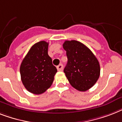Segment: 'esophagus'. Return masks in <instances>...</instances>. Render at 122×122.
<instances>
[{"mask_svg": "<svg viewBox=\"0 0 122 122\" xmlns=\"http://www.w3.org/2000/svg\"><path fill=\"white\" fill-rule=\"evenodd\" d=\"M63 66L62 64H60V65H59L58 66H57V70L58 71H62L63 70Z\"/></svg>", "mask_w": 122, "mask_h": 122, "instance_id": "esophagus-1", "label": "esophagus"}]
</instances>
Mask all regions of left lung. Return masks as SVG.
<instances>
[{
	"mask_svg": "<svg viewBox=\"0 0 122 122\" xmlns=\"http://www.w3.org/2000/svg\"><path fill=\"white\" fill-rule=\"evenodd\" d=\"M63 47L68 57L64 72L71 85L80 91L91 88L100 75V65L94 54L76 41H66Z\"/></svg>",
	"mask_w": 122,
	"mask_h": 122,
	"instance_id": "obj_1",
	"label": "left lung"
}]
</instances>
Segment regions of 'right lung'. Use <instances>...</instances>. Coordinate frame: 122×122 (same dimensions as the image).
Returning <instances> with one entry per match:
<instances>
[{
    "label": "right lung",
    "instance_id": "add662e5",
    "mask_svg": "<svg viewBox=\"0 0 122 122\" xmlns=\"http://www.w3.org/2000/svg\"><path fill=\"white\" fill-rule=\"evenodd\" d=\"M48 46L46 41L34 44L20 66L22 83L27 91L34 94L45 92L51 86L57 72L48 55Z\"/></svg>",
    "mask_w": 122,
    "mask_h": 122
}]
</instances>
